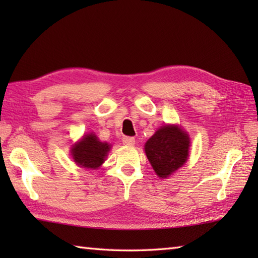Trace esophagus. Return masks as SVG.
Returning a JSON list of instances; mask_svg holds the SVG:
<instances>
[{
    "label": "esophagus",
    "mask_w": 258,
    "mask_h": 258,
    "mask_svg": "<svg viewBox=\"0 0 258 258\" xmlns=\"http://www.w3.org/2000/svg\"><path fill=\"white\" fill-rule=\"evenodd\" d=\"M122 142H123L124 145L132 146V145L135 144V139H134V138H131V136H124Z\"/></svg>",
    "instance_id": "esophagus-1"
}]
</instances>
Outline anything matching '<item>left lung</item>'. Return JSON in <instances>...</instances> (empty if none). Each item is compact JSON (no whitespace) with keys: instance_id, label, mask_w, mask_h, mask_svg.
<instances>
[{"instance_id":"1","label":"left lung","mask_w":258,"mask_h":258,"mask_svg":"<svg viewBox=\"0 0 258 258\" xmlns=\"http://www.w3.org/2000/svg\"><path fill=\"white\" fill-rule=\"evenodd\" d=\"M189 138L176 125H165L146 142L145 153L158 177L166 178L188 157Z\"/></svg>"}]
</instances>
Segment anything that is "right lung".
<instances>
[{"instance_id":"1","label":"right lung","mask_w":258,"mask_h":258,"mask_svg":"<svg viewBox=\"0 0 258 258\" xmlns=\"http://www.w3.org/2000/svg\"><path fill=\"white\" fill-rule=\"evenodd\" d=\"M111 146L98 141L95 134H87L72 149V156L79 166L95 169L105 161Z\"/></svg>"}]
</instances>
